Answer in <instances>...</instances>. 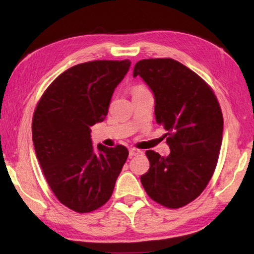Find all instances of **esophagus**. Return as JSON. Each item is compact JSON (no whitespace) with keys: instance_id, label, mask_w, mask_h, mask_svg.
Instances as JSON below:
<instances>
[{"instance_id":"1","label":"esophagus","mask_w":254,"mask_h":254,"mask_svg":"<svg viewBox=\"0 0 254 254\" xmlns=\"http://www.w3.org/2000/svg\"><path fill=\"white\" fill-rule=\"evenodd\" d=\"M139 153H140V150H137L135 148H130V149H128V156H130V157H134V156H136V154H139Z\"/></svg>"}]
</instances>
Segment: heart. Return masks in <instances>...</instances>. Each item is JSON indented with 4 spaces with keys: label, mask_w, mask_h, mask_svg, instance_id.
I'll use <instances>...</instances> for the list:
<instances>
[{
    "label": "heart",
    "mask_w": 254,
    "mask_h": 254,
    "mask_svg": "<svg viewBox=\"0 0 254 254\" xmlns=\"http://www.w3.org/2000/svg\"><path fill=\"white\" fill-rule=\"evenodd\" d=\"M142 91H147V89H145L144 87H141V86H139V87H136L134 89V92H142Z\"/></svg>",
    "instance_id": "b5f03b06"
}]
</instances>
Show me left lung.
<instances>
[{
	"label": "left lung",
	"instance_id": "8db88e82",
	"mask_svg": "<svg viewBox=\"0 0 254 254\" xmlns=\"http://www.w3.org/2000/svg\"><path fill=\"white\" fill-rule=\"evenodd\" d=\"M154 96V115L165 127L168 157L153 150L141 183L151 198L169 208L196 199L212 178L223 136V115L212 89L194 71L170 58L143 59L135 64Z\"/></svg>",
	"mask_w": 254,
	"mask_h": 254
}]
</instances>
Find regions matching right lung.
Masks as SVG:
<instances>
[{
  "instance_id": "obj_1",
  "label": "right lung",
  "mask_w": 254,
  "mask_h": 254,
  "mask_svg": "<svg viewBox=\"0 0 254 254\" xmlns=\"http://www.w3.org/2000/svg\"><path fill=\"white\" fill-rule=\"evenodd\" d=\"M130 66L128 59L72 66L49 85L34 111L32 140L41 169L58 200L75 212L104 205L127 161L124 145L94 147L91 127L104 121Z\"/></svg>"
}]
</instances>
